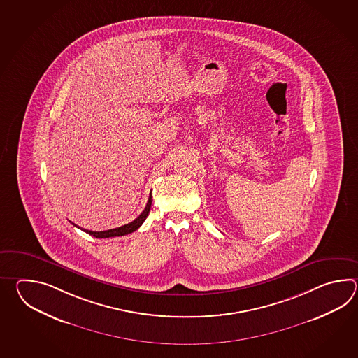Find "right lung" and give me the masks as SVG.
<instances>
[{"label":"right lung","mask_w":358,"mask_h":358,"mask_svg":"<svg viewBox=\"0 0 358 358\" xmlns=\"http://www.w3.org/2000/svg\"><path fill=\"white\" fill-rule=\"evenodd\" d=\"M151 205H152V194H150L148 202L145 205V208L142 211V213L138 216L136 220L131 221L129 224H125L119 228L110 229V230H103V231H92V230H87V229H82L85 233H88L90 236H93L94 238H111V236H122L130 234L133 231H136L143 222H145V217L148 216L150 210H151ZM73 224V222H71ZM76 227V224H73ZM79 228V227H78ZM80 229V228H79Z\"/></svg>","instance_id":"1"}]
</instances>
